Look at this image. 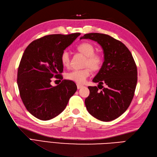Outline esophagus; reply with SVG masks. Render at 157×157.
Returning a JSON list of instances; mask_svg holds the SVG:
<instances>
[{
	"label": "esophagus",
	"mask_w": 157,
	"mask_h": 157,
	"mask_svg": "<svg viewBox=\"0 0 157 157\" xmlns=\"http://www.w3.org/2000/svg\"><path fill=\"white\" fill-rule=\"evenodd\" d=\"M83 87V85H80V84H77V88L78 89H81Z\"/></svg>",
	"instance_id": "1"
}]
</instances>
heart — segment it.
Returning <instances> with one entry per match:
<instances>
[{
  "instance_id": "obj_1",
  "label": "heart",
  "mask_w": 157,
  "mask_h": 157,
  "mask_svg": "<svg viewBox=\"0 0 157 157\" xmlns=\"http://www.w3.org/2000/svg\"><path fill=\"white\" fill-rule=\"evenodd\" d=\"M78 51L86 56L84 66L87 67L83 69L74 70L68 72L66 77L69 80L78 83H83L93 71H98L103 64V57L99 53H94V48L92 44L84 42L80 44L77 47ZM60 61L64 67H68L70 64L69 53L64 51L60 55Z\"/></svg>"
}]
</instances>
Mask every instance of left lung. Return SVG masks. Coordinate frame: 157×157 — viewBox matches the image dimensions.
<instances>
[{
    "mask_svg": "<svg viewBox=\"0 0 157 157\" xmlns=\"http://www.w3.org/2000/svg\"><path fill=\"white\" fill-rule=\"evenodd\" d=\"M80 39L97 42L104 54L102 68L93 80L99 85L88 87L90 94L85 100L86 108L98 120L113 121L128 109L133 99L138 81L134 59L123 43L109 35L89 33Z\"/></svg>",
    "mask_w": 157,
    "mask_h": 157,
    "instance_id": "left-lung-1",
    "label": "left lung"
}]
</instances>
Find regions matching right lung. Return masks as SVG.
I'll return each instance as SVG.
<instances>
[{"mask_svg":"<svg viewBox=\"0 0 157 157\" xmlns=\"http://www.w3.org/2000/svg\"><path fill=\"white\" fill-rule=\"evenodd\" d=\"M80 35L49 34L34 40L25 49L20 61L17 83L20 97L28 112L42 121L52 119L67 107L77 90L70 80L53 87L52 78L63 79L60 55Z\"/></svg>","mask_w":157,"mask_h":157,"instance_id":"add662e5","label":"right lung"}]
</instances>
